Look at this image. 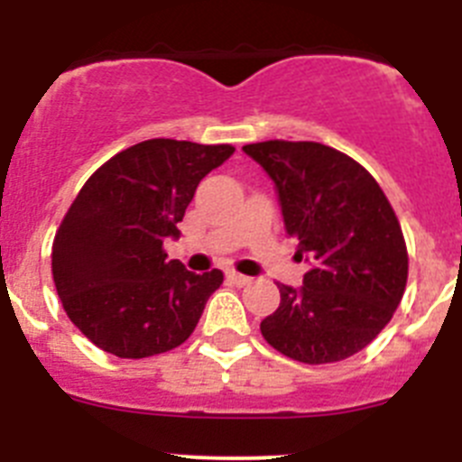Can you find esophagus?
Listing matches in <instances>:
<instances>
[{"mask_svg": "<svg viewBox=\"0 0 462 462\" xmlns=\"http://www.w3.org/2000/svg\"><path fill=\"white\" fill-rule=\"evenodd\" d=\"M226 280L231 282V284H236V287H245V284L250 282V277L240 275V273H236V271H228L226 273Z\"/></svg>", "mask_w": 462, "mask_h": 462, "instance_id": "esophagus-1", "label": "esophagus"}]
</instances>
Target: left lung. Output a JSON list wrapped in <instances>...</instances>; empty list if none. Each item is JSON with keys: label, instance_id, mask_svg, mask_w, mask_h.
Masks as SVG:
<instances>
[{"label": "left lung", "instance_id": "1", "mask_svg": "<svg viewBox=\"0 0 462 462\" xmlns=\"http://www.w3.org/2000/svg\"><path fill=\"white\" fill-rule=\"evenodd\" d=\"M243 152L273 180L284 231L310 263L300 287L277 284L280 308L261 336L310 365L354 356L405 293L407 247L389 199L361 164L321 143H252Z\"/></svg>", "mask_w": 462, "mask_h": 462}]
</instances>
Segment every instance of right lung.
<instances>
[{
	"mask_svg": "<svg viewBox=\"0 0 462 462\" xmlns=\"http://www.w3.org/2000/svg\"><path fill=\"white\" fill-rule=\"evenodd\" d=\"M236 148L152 138L89 175L52 243V280L69 319L120 358L175 349L194 333L222 271H187L164 252L199 182Z\"/></svg>",
	"mask_w": 462,
	"mask_h": 462,
	"instance_id": "right-lung-1",
	"label": "right lung"
}]
</instances>
